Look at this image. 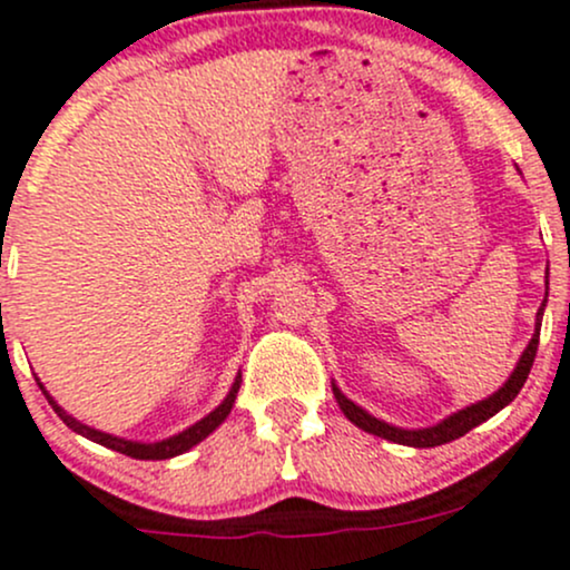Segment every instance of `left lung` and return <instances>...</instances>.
Instances as JSON below:
<instances>
[{"mask_svg":"<svg viewBox=\"0 0 570 570\" xmlns=\"http://www.w3.org/2000/svg\"><path fill=\"white\" fill-rule=\"evenodd\" d=\"M547 278H549V275H547ZM547 284H549V281H547ZM547 289H549V286H547ZM547 297H549V292H547ZM547 297H543L539 314H535V333H533V337H530L528 346H524V352H522V356H519L517 367L511 371L509 381H505V384L500 386L498 392H492L490 397L479 400V403H473V405H465V409H460L458 414L446 416L443 422L433 424V428H419V430L395 428V424L384 422V419H376L373 414H367L362 405H356L354 400H348L341 390H337V384H333V395L337 400V405H341V411L346 414L348 422L356 424L360 430H365V433H371V435L386 438V441H392V443H403V446L430 449V446H441V443H449V441H454V438L465 435L468 430L479 428L481 422H487V419L495 416L498 411H503L505 405H509L511 400L519 395V390L524 386V381H528V373H530V367H533L535 352H539L541 318H543V308H547Z\"/></svg>","mask_w":570,"mask_h":570,"instance_id":"obj_1","label":"left lung"}]
</instances>
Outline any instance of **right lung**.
Listing matches in <instances>:
<instances>
[{"mask_svg":"<svg viewBox=\"0 0 570 570\" xmlns=\"http://www.w3.org/2000/svg\"><path fill=\"white\" fill-rule=\"evenodd\" d=\"M37 384H40V379H37ZM40 390L46 392L48 403L53 405L56 414H59L61 422H65L67 428L72 430V433L89 438V441L99 443V446H108V449H112V452H121V454H127V458H135V460H170V458H178V454L189 452V449L197 446L199 441H205V438L214 433L218 424H222L224 419L229 416V411H233V405H235L237 390H240V373H237L235 381H233V386H229L227 397H224L222 403H218L208 416H203V419H199V422H194L191 428L180 430L178 435H170V438H165V441H154V443L127 441V438H118V435L102 433V430H94V428H89V424L78 422V419H75L72 414H67V411L61 409V405L56 403L51 395H48L46 386L40 384Z\"/></svg>","mask_w":570,"mask_h":570,"instance_id":"right-lung-1","label":"right lung"}]
</instances>
